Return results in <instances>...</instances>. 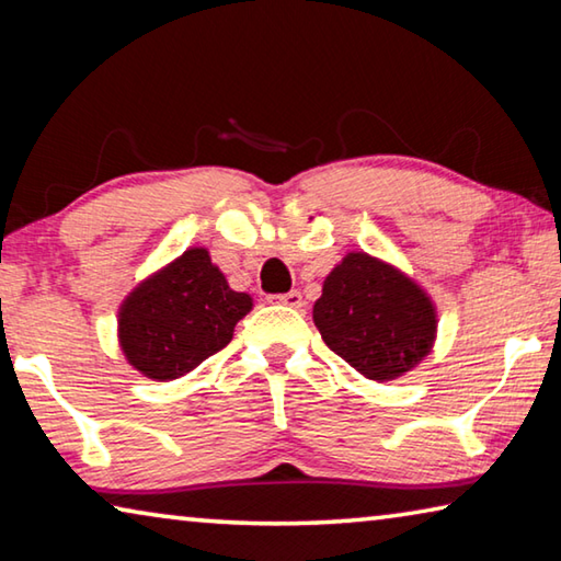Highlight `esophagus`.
Segmentation results:
<instances>
[{
  "instance_id": "34e87169",
  "label": "esophagus",
  "mask_w": 561,
  "mask_h": 561,
  "mask_svg": "<svg viewBox=\"0 0 561 561\" xmlns=\"http://www.w3.org/2000/svg\"><path fill=\"white\" fill-rule=\"evenodd\" d=\"M274 299L284 304V307H294V309L301 307V291H297V289H291L287 294H279V297H274Z\"/></svg>"
}]
</instances>
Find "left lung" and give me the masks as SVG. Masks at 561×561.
I'll return each mask as SVG.
<instances>
[{
	"mask_svg": "<svg viewBox=\"0 0 561 561\" xmlns=\"http://www.w3.org/2000/svg\"><path fill=\"white\" fill-rule=\"evenodd\" d=\"M324 344L371 381H393L428 356L435 307L428 294L391 264L348 252L314 304Z\"/></svg>",
	"mask_w": 561,
	"mask_h": 561,
	"instance_id": "left-lung-1",
	"label": "left lung"
}]
</instances>
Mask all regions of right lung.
<instances>
[{"mask_svg":"<svg viewBox=\"0 0 561 561\" xmlns=\"http://www.w3.org/2000/svg\"><path fill=\"white\" fill-rule=\"evenodd\" d=\"M250 309V294L232 291L207 250L193 247L123 301L121 348L144 376L170 381L230 344Z\"/></svg>","mask_w":561,"mask_h":561,"instance_id":"add662e5","label":"right lung"}]
</instances>
